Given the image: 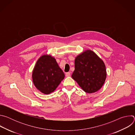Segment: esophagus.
<instances>
[{
  "label": "esophagus",
  "mask_w": 135,
  "mask_h": 135,
  "mask_svg": "<svg viewBox=\"0 0 135 135\" xmlns=\"http://www.w3.org/2000/svg\"><path fill=\"white\" fill-rule=\"evenodd\" d=\"M70 73L67 72V73H66V76L67 77H69V76H70Z\"/></svg>",
  "instance_id": "34e87169"
}]
</instances>
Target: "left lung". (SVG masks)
<instances>
[{
    "label": "left lung",
    "mask_w": 135,
    "mask_h": 135,
    "mask_svg": "<svg viewBox=\"0 0 135 135\" xmlns=\"http://www.w3.org/2000/svg\"><path fill=\"white\" fill-rule=\"evenodd\" d=\"M106 75L104 61L92 50H86L75 57L71 77L85 92L91 93L100 90Z\"/></svg>",
    "instance_id": "left-lung-1"
}]
</instances>
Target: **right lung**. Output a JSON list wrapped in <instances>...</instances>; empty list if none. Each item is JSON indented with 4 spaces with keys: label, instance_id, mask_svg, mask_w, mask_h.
<instances>
[{
    "label": "right lung",
    "instance_id": "1",
    "mask_svg": "<svg viewBox=\"0 0 135 135\" xmlns=\"http://www.w3.org/2000/svg\"><path fill=\"white\" fill-rule=\"evenodd\" d=\"M65 78V74L55 59L51 55H42L36 62L32 73V82L42 93L53 92Z\"/></svg>",
    "mask_w": 135,
    "mask_h": 135
}]
</instances>
